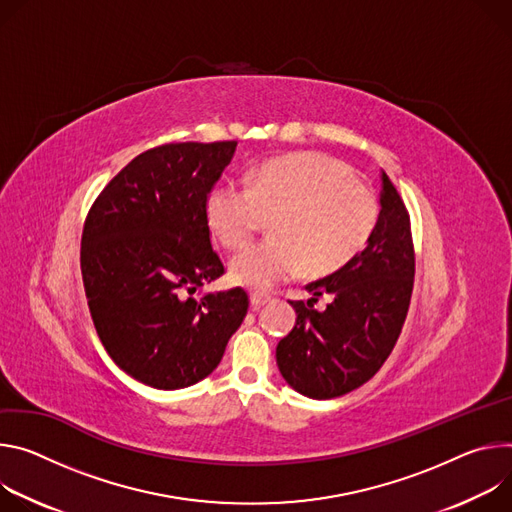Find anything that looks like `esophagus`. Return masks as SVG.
Segmentation results:
<instances>
[{
    "label": "esophagus",
    "mask_w": 512,
    "mask_h": 512,
    "mask_svg": "<svg viewBox=\"0 0 512 512\" xmlns=\"http://www.w3.org/2000/svg\"><path fill=\"white\" fill-rule=\"evenodd\" d=\"M270 295H264V293H252L250 295V303H252V307L254 309H260V307H264L266 303H270Z\"/></svg>",
    "instance_id": "34e87169"
}]
</instances>
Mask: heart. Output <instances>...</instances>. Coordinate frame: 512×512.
Here are the masks:
<instances>
[{"label": "heart", "instance_id": "1", "mask_svg": "<svg viewBox=\"0 0 512 512\" xmlns=\"http://www.w3.org/2000/svg\"><path fill=\"white\" fill-rule=\"evenodd\" d=\"M205 213L211 232L230 250L248 246L260 230L262 213L272 215V238L230 262L234 282L266 291L303 268L313 276L342 268L372 234L378 199L346 162L299 152L256 166L248 187H215Z\"/></svg>", "mask_w": 512, "mask_h": 512}]
</instances>
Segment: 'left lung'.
I'll return each instance as SVG.
<instances>
[{
    "label": "left lung",
    "mask_w": 512,
    "mask_h": 512,
    "mask_svg": "<svg viewBox=\"0 0 512 512\" xmlns=\"http://www.w3.org/2000/svg\"><path fill=\"white\" fill-rule=\"evenodd\" d=\"M380 213L360 254L307 285L311 299L293 305L295 327L276 346L278 370L297 392L325 401L368 382L401 335L415 276L409 213L382 170ZM332 303L317 312L314 303Z\"/></svg>",
    "instance_id": "left-lung-1"
}]
</instances>
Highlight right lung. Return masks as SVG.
<instances>
[{
    "instance_id": "add662e5",
    "label": "right lung",
    "mask_w": 512,
    "mask_h": 512,
    "mask_svg": "<svg viewBox=\"0 0 512 512\" xmlns=\"http://www.w3.org/2000/svg\"><path fill=\"white\" fill-rule=\"evenodd\" d=\"M236 146L146 150L87 215L81 272L97 335L109 358L146 386L177 390L209 376L248 313L242 289L187 297L223 274L205 205Z\"/></svg>"
}]
</instances>
